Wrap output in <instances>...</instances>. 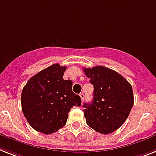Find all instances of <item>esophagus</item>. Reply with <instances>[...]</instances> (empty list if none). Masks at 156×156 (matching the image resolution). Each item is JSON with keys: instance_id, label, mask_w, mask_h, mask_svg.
<instances>
[{"instance_id": "esophagus-1", "label": "esophagus", "mask_w": 156, "mask_h": 156, "mask_svg": "<svg viewBox=\"0 0 156 156\" xmlns=\"http://www.w3.org/2000/svg\"><path fill=\"white\" fill-rule=\"evenodd\" d=\"M80 96L81 100H82V101H83V100H84V98H85V96H84V94H83V92H81V93L80 94Z\"/></svg>"}]
</instances>
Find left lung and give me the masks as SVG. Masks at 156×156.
Instances as JSON below:
<instances>
[{
    "mask_svg": "<svg viewBox=\"0 0 156 156\" xmlns=\"http://www.w3.org/2000/svg\"><path fill=\"white\" fill-rule=\"evenodd\" d=\"M94 87L93 100L84 103L86 123L96 132L109 134L123 125L134 104L132 85L115 71L104 66L83 69Z\"/></svg>",
    "mask_w": 156,
    "mask_h": 156,
    "instance_id": "left-lung-1",
    "label": "left lung"
}]
</instances>
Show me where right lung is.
Here are the masks:
<instances>
[{"label": "right lung", "instance_id": "right-lung-1", "mask_svg": "<svg viewBox=\"0 0 156 156\" xmlns=\"http://www.w3.org/2000/svg\"><path fill=\"white\" fill-rule=\"evenodd\" d=\"M65 70V66L52 64L30 78L23 88V114L37 132H57L66 124L71 108L80 106V97L73 92V81L63 78Z\"/></svg>", "mask_w": 156, "mask_h": 156}]
</instances>
